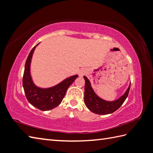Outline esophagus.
I'll return each instance as SVG.
<instances>
[{
    "instance_id": "obj_1",
    "label": "esophagus",
    "mask_w": 153,
    "mask_h": 153,
    "mask_svg": "<svg viewBox=\"0 0 153 153\" xmlns=\"http://www.w3.org/2000/svg\"><path fill=\"white\" fill-rule=\"evenodd\" d=\"M85 72H86V71H85V70H84V69H82V70L79 72V75L80 76H84V75L85 74Z\"/></svg>"
}]
</instances>
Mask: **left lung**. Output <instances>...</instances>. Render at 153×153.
Here are the masks:
<instances>
[{
	"label": "left lung",
	"instance_id": "1",
	"mask_svg": "<svg viewBox=\"0 0 153 153\" xmlns=\"http://www.w3.org/2000/svg\"><path fill=\"white\" fill-rule=\"evenodd\" d=\"M84 78L85 82L84 91L85 104L91 112L97 114L105 115L115 112L123 105L128 95L130 85H129L128 88L127 89L126 92L120 98L112 102L105 101L98 97L94 92L91 86L90 80L85 76H84Z\"/></svg>",
	"mask_w": 153,
	"mask_h": 153
}]
</instances>
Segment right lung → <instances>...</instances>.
Returning a JSON list of instances; mask_svg holds the SVG:
<instances>
[{
  "label": "right lung",
  "instance_id": "1",
  "mask_svg": "<svg viewBox=\"0 0 153 153\" xmlns=\"http://www.w3.org/2000/svg\"><path fill=\"white\" fill-rule=\"evenodd\" d=\"M37 45L32 49L27 59L23 77V86L29 103L41 110L48 111L53 109L61 104L68 88L78 76L75 75L69 77L57 85L49 88H41L36 86L30 76V66L33 52Z\"/></svg>",
  "mask_w": 153,
  "mask_h": 153
}]
</instances>
